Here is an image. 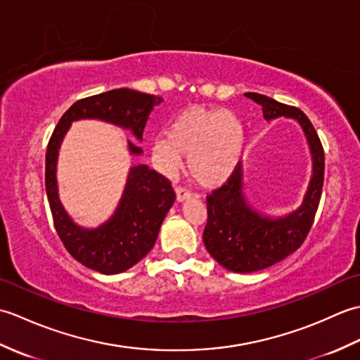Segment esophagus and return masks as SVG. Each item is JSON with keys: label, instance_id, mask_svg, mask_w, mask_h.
<instances>
[{"label": "esophagus", "instance_id": "34e87169", "mask_svg": "<svg viewBox=\"0 0 360 360\" xmlns=\"http://www.w3.org/2000/svg\"><path fill=\"white\" fill-rule=\"evenodd\" d=\"M190 196H192V193H190V190H187L186 187H182V186L176 187V198H178V201H184Z\"/></svg>", "mask_w": 360, "mask_h": 360}]
</instances>
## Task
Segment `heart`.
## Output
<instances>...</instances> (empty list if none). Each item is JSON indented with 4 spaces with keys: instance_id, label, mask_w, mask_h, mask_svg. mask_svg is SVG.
I'll use <instances>...</instances> for the list:
<instances>
[{
    "instance_id": "obj_1",
    "label": "heart",
    "mask_w": 360,
    "mask_h": 360,
    "mask_svg": "<svg viewBox=\"0 0 360 360\" xmlns=\"http://www.w3.org/2000/svg\"><path fill=\"white\" fill-rule=\"evenodd\" d=\"M243 147L244 128L231 111L192 106L176 114L167 134L156 137L151 158L159 172L173 178L186 155L193 179L204 187H217L235 172Z\"/></svg>"
}]
</instances>
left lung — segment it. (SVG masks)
<instances>
[{
	"instance_id": "1",
	"label": "left lung",
	"mask_w": 360,
	"mask_h": 360,
	"mask_svg": "<svg viewBox=\"0 0 360 360\" xmlns=\"http://www.w3.org/2000/svg\"><path fill=\"white\" fill-rule=\"evenodd\" d=\"M244 96L262 105L266 120L280 116L295 119L307 134L312 155L308 192L300 207L288 217L272 219L249 207L243 195L241 164L223 186L207 195V223L202 233L205 249L229 271L255 272L285 259L307 240L322 196L325 153L316 128L302 110L263 94Z\"/></svg>"
}]
</instances>
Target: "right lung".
<instances>
[{
    "instance_id": "add662e5",
    "label": "right lung",
    "mask_w": 360,
    "mask_h": 360,
    "mask_svg": "<svg viewBox=\"0 0 360 360\" xmlns=\"http://www.w3.org/2000/svg\"><path fill=\"white\" fill-rule=\"evenodd\" d=\"M159 96L120 88L102 94L80 98L68 110L58 124L46 150L44 184L52 219L66 250L83 266L102 274H119L134 266L155 246L160 224L176 200L172 182L147 165L129 170L124 196L112 218L103 226L88 231L72 223L62 207L57 193L56 165L65 133L72 120L101 119L129 128L142 139L145 124L153 106L159 105ZM133 155L142 150L128 142Z\"/></svg>"
}]
</instances>
